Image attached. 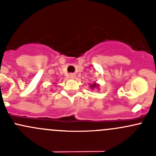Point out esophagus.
I'll return each mask as SVG.
<instances>
[{
    "instance_id": "1",
    "label": "esophagus",
    "mask_w": 156,
    "mask_h": 156,
    "mask_svg": "<svg viewBox=\"0 0 156 156\" xmlns=\"http://www.w3.org/2000/svg\"><path fill=\"white\" fill-rule=\"evenodd\" d=\"M69 77H70V78H75V73H70L69 74Z\"/></svg>"
}]
</instances>
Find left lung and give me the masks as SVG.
Here are the masks:
<instances>
[{
	"instance_id": "8db88e82",
	"label": "left lung",
	"mask_w": 156,
	"mask_h": 156,
	"mask_svg": "<svg viewBox=\"0 0 156 156\" xmlns=\"http://www.w3.org/2000/svg\"><path fill=\"white\" fill-rule=\"evenodd\" d=\"M90 87L91 89H93V90H94V88H97L98 90H100V84H97L96 82H94V84H90Z\"/></svg>"
}]
</instances>
